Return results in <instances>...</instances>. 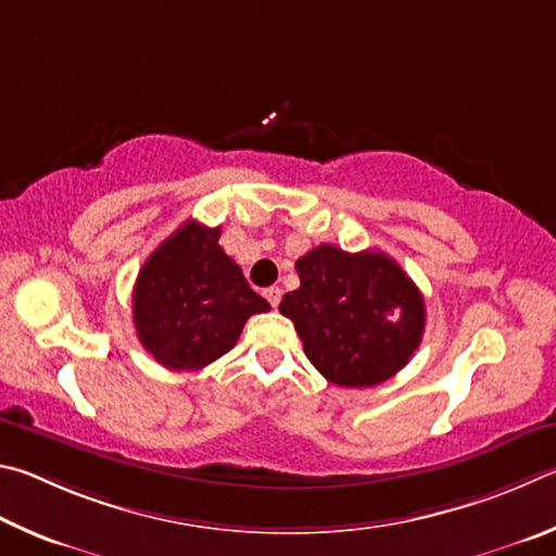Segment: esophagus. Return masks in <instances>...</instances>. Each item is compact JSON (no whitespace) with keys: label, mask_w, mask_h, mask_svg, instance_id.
<instances>
[{"label":"esophagus","mask_w":556,"mask_h":556,"mask_svg":"<svg viewBox=\"0 0 556 556\" xmlns=\"http://www.w3.org/2000/svg\"><path fill=\"white\" fill-rule=\"evenodd\" d=\"M263 295H266V300L270 303V307H278V303H280V295H283V290H280L278 286H270V288L263 290Z\"/></svg>","instance_id":"1"}]
</instances>
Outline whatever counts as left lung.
<instances>
[{
  "instance_id": "1",
  "label": "left lung",
  "mask_w": 556,
  "mask_h": 556,
  "mask_svg": "<svg viewBox=\"0 0 556 556\" xmlns=\"http://www.w3.org/2000/svg\"><path fill=\"white\" fill-rule=\"evenodd\" d=\"M295 268L300 288L278 309L293 319L305 356L327 381L378 386L410 362L422 342L425 300L391 256L319 243Z\"/></svg>"
}]
</instances>
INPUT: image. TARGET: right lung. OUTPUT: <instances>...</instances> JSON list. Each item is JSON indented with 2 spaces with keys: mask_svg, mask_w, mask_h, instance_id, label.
<instances>
[{
  "mask_svg": "<svg viewBox=\"0 0 556 556\" xmlns=\"http://www.w3.org/2000/svg\"><path fill=\"white\" fill-rule=\"evenodd\" d=\"M222 229L188 219L139 270L134 325L139 342L170 371H198L237 344L251 315L270 305L219 247Z\"/></svg>",
  "mask_w": 556,
  "mask_h": 556,
  "instance_id": "1",
  "label": "right lung"
}]
</instances>
